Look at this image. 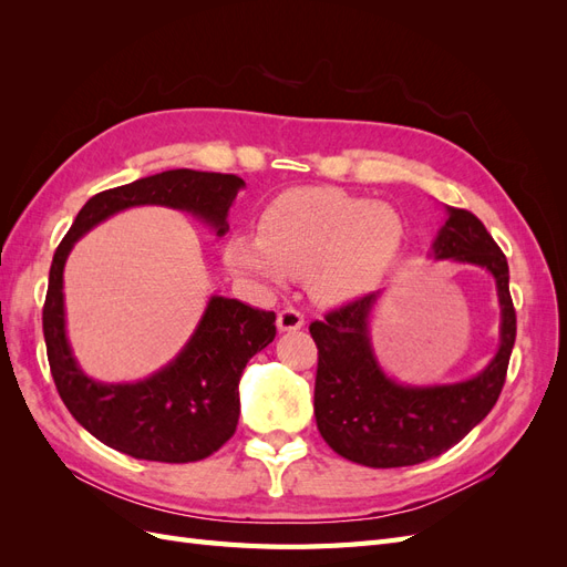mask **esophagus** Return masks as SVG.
Listing matches in <instances>:
<instances>
[{"label": "esophagus", "mask_w": 567, "mask_h": 567, "mask_svg": "<svg viewBox=\"0 0 567 567\" xmlns=\"http://www.w3.org/2000/svg\"><path fill=\"white\" fill-rule=\"evenodd\" d=\"M302 326H305V317H302L298 310H293V307H286V310H281L279 317H277V329H279L281 333L300 331Z\"/></svg>", "instance_id": "esophagus-1"}]
</instances>
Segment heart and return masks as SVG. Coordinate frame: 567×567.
I'll use <instances>...</instances> for the list:
<instances>
[{"instance_id":"obj_1","label":"heart","mask_w":567,"mask_h":567,"mask_svg":"<svg viewBox=\"0 0 567 567\" xmlns=\"http://www.w3.org/2000/svg\"><path fill=\"white\" fill-rule=\"evenodd\" d=\"M404 241L406 221L390 203L307 186L274 198L260 215V231H234L221 260L260 286L305 277L315 302L340 307L388 279Z\"/></svg>"}]
</instances>
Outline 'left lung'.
I'll list each match as a JSON object with an SVG mask.
<instances>
[{"label": "left lung", "mask_w": 567, "mask_h": 567, "mask_svg": "<svg viewBox=\"0 0 567 567\" xmlns=\"http://www.w3.org/2000/svg\"><path fill=\"white\" fill-rule=\"evenodd\" d=\"M427 257L475 265L492 274L499 300V348L471 379L404 383L381 367L371 342V315L385 290L354 300L315 321L319 348L315 416L321 437L342 458L369 468L414 466L454 447L499 400L513 342L516 310L508 293V262L473 213L444 205Z\"/></svg>", "instance_id": "obj_1"}]
</instances>
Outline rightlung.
<instances>
[{
	"label": "right lung",
	"instance_id": "right-lung-1",
	"mask_svg": "<svg viewBox=\"0 0 567 567\" xmlns=\"http://www.w3.org/2000/svg\"><path fill=\"white\" fill-rule=\"evenodd\" d=\"M246 182L236 175L167 169L109 188L82 205L49 269L42 329L51 375L73 419L106 447L144 461H200L225 444L238 423V381L248 359L277 336L274 312L210 296L184 348L142 381L104 383L84 373L65 329L63 269L73 246L109 217L163 205L194 215L217 238Z\"/></svg>",
	"mask_w": 567,
	"mask_h": 567
}]
</instances>
